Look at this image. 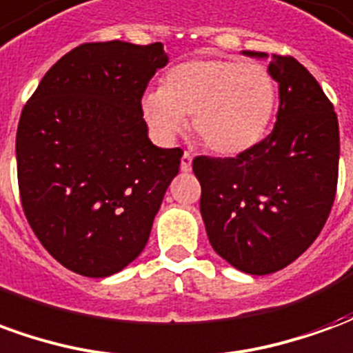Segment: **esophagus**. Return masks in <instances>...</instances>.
<instances>
[{"instance_id": "34e87169", "label": "esophagus", "mask_w": 353, "mask_h": 353, "mask_svg": "<svg viewBox=\"0 0 353 353\" xmlns=\"http://www.w3.org/2000/svg\"><path fill=\"white\" fill-rule=\"evenodd\" d=\"M191 166H192V154L191 153H183L181 157V172H191Z\"/></svg>"}]
</instances>
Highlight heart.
<instances>
[{"label":"heart","mask_w":353,"mask_h":353,"mask_svg":"<svg viewBox=\"0 0 353 353\" xmlns=\"http://www.w3.org/2000/svg\"><path fill=\"white\" fill-rule=\"evenodd\" d=\"M278 88L268 68L238 58H192L170 68L162 88L139 100L153 138L170 143L187 126L210 151L236 157L250 151L270 128Z\"/></svg>","instance_id":"1"}]
</instances>
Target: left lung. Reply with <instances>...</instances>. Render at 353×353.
I'll return each instance as SVG.
<instances>
[{
	"instance_id": "obj_1",
	"label": "left lung",
	"mask_w": 353,
	"mask_h": 353,
	"mask_svg": "<svg viewBox=\"0 0 353 353\" xmlns=\"http://www.w3.org/2000/svg\"><path fill=\"white\" fill-rule=\"evenodd\" d=\"M268 60L280 90L274 130L234 159L196 157L200 214L215 253L253 276L281 270L323 229L339 177V119L319 83L295 58Z\"/></svg>"
}]
</instances>
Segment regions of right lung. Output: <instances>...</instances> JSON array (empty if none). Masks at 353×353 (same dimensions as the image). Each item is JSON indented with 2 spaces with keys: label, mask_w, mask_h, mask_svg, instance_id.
<instances>
[{
  "label": "right lung",
  "mask_w": 353,
  "mask_h": 353,
  "mask_svg": "<svg viewBox=\"0 0 353 353\" xmlns=\"http://www.w3.org/2000/svg\"><path fill=\"white\" fill-rule=\"evenodd\" d=\"M162 43H85L45 73L17 130L22 208L73 272L105 278L143 252L181 149L151 143L139 100Z\"/></svg>",
  "instance_id": "right-lung-1"
}]
</instances>
